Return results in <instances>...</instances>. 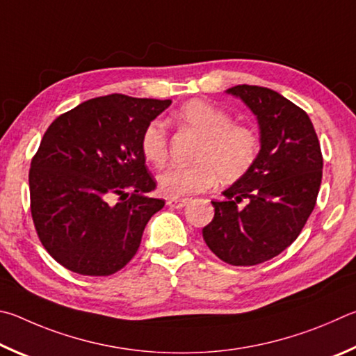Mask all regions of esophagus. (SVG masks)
<instances>
[{"mask_svg": "<svg viewBox=\"0 0 356 356\" xmlns=\"http://www.w3.org/2000/svg\"><path fill=\"white\" fill-rule=\"evenodd\" d=\"M191 200L189 198H168L167 200V204L170 208H175V209H181L184 208L186 204H188Z\"/></svg>", "mask_w": 356, "mask_h": 356, "instance_id": "1", "label": "esophagus"}]
</instances>
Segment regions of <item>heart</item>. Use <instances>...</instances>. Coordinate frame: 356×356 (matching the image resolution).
<instances>
[{
    "label": "heart",
    "mask_w": 356,
    "mask_h": 356,
    "mask_svg": "<svg viewBox=\"0 0 356 356\" xmlns=\"http://www.w3.org/2000/svg\"><path fill=\"white\" fill-rule=\"evenodd\" d=\"M179 127L200 136L189 167H170L158 177L162 194L184 197L209 189L217 178L229 184L252 170L259 154V136L247 124L233 123V117L203 99H191L177 111ZM143 158L162 165L168 156V136L164 123L147 124L140 137Z\"/></svg>",
    "instance_id": "b5f03b06"
}]
</instances>
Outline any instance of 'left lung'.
Here are the masks:
<instances>
[{
  "label": "left lung",
  "mask_w": 356,
  "mask_h": 356,
  "mask_svg": "<svg viewBox=\"0 0 356 356\" xmlns=\"http://www.w3.org/2000/svg\"><path fill=\"white\" fill-rule=\"evenodd\" d=\"M258 118L261 149L244 178L213 202L214 219L203 239L217 258L232 266H257L294 242L316 207L322 181V152L307 112L278 92L234 86Z\"/></svg>",
  "instance_id": "left-lung-1"
}]
</instances>
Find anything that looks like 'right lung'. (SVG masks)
Masks as SVG:
<instances>
[{
  "mask_svg": "<svg viewBox=\"0 0 356 356\" xmlns=\"http://www.w3.org/2000/svg\"><path fill=\"white\" fill-rule=\"evenodd\" d=\"M170 99L122 93L59 115L31 161V216L45 250L65 269L108 277L127 266L165 202L148 197L140 137Z\"/></svg>",
  "mask_w": 356,
  "mask_h": 356,
  "instance_id": "add662e5",
  "label": "right lung"
}]
</instances>
